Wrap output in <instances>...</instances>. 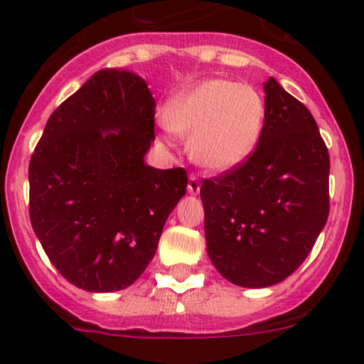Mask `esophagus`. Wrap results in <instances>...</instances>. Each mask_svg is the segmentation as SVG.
Wrapping results in <instances>:
<instances>
[{
    "mask_svg": "<svg viewBox=\"0 0 364 364\" xmlns=\"http://www.w3.org/2000/svg\"><path fill=\"white\" fill-rule=\"evenodd\" d=\"M188 191L191 193V195H196V193L200 191V180H198V176L195 175V173H191V175H189Z\"/></svg>",
    "mask_w": 364,
    "mask_h": 364,
    "instance_id": "1",
    "label": "esophagus"
}]
</instances>
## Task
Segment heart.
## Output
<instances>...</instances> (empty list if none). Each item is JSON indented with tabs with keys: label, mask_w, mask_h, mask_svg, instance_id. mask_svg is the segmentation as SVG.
Returning a JSON list of instances; mask_svg holds the SVG:
<instances>
[{
	"label": "heart",
	"mask_w": 364,
	"mask_h": 364,
	"mask_svg": "<svg viewBox=\"0 0 364 364\" xmlns=\"http://www.w3.org/2000/svg\"><path fill=\"white\" fill-rule=\"evenodd\" d=\"M173 133L191 136V156L209 171H229L249 159L265 124V99L251 85L205 79L166 105Z\"/></svg>",
	"instance_id": "heart-1"
}]
</instances>
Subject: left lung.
I'll list each match as a JSON object with an SVG mask.
<instances>
[{
	"mask_svg": "<svg viewBox=\"0 0 364 364\" xmlns=\"http://www.w3.org/2000/svg\"><path fill=\"white\" fill-rule=\"evenodd\" d=\"M265 124L245 162L202 180L208 255L231 283L262 289L305 262L330 211V156L312 113L269 79Z\"/></svg>",
	"mask_w": 364,
	"mask_h": 364,
	"instance_id": "obj_1",
	"label": "left lung"
}]
</instances>
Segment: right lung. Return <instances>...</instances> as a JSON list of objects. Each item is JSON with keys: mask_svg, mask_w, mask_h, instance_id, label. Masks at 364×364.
Wrapping results in <instances>:
<instances>
[{"mask_svg": "<svg viewBox=\"0 0 364 364\" xmlns=\"http://www.w3.org/2000/svg\"><path fill=\"white\" fill-rule=\"evenodd\" d=\"M155 108L141 77L101 70L50 115L30 156L32 228L59 274L82 291L132 285L186 195L184 168L144 164Z\"/></svg>", "mask_w": 364, "mask_h": 364, "instance_id": "obj_1", "label": "right lung"}]
</instances>
